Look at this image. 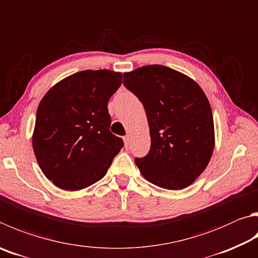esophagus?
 <instances>
[{
	"label": "esophagus",
	"mask_w": 258,
	"mask_h": 258,
	"mask_svg": "<svg viewBox=\"0 0 258 258\" xmlns=\"http://www.w3.org/2000/svg\"><path fill=\"white\" fill-rule=\"evenodd\" d=\"M124 143H125V147L128 148V145H130V137H128V135L124 137Z\"/></svg>",
	"instance_id": "obj_1"
}]
</instances>
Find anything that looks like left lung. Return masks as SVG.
<instances>
[{
  "instance_id": "8db88e82",
  "label": "left lung",
  "mask_w": 258,
  "mask_h": 258,
  "mask_svg": "<svg viewBox=\"0 0 258 258\" xmlns=\"http://www.w3.org/2000/svg\"><path fill=\"white\" fill-rule=\"evenodd\" d=\"M124 86L147 113L151 148L135 158L145 179L161 188L182 189L207 168L214 149V124L202 89L185 74L163 65L124 73Z\"/></svg>"
}]
</instances>
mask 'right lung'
<instances>
[{"instance_id": "right-lung-1", "label": "right lung", "mask_w": 258, "mask_h": 258, "mask_svg": "<svg viewBox=\"0 0 258 258\" xmlns=\"http://www.w3.org/2000/svg\"><path fill=\"white\" fill-rule=\"evenodd\" d=\"M121 73L86 70L63 79L37 109L32 148L44 175L65 190H79L106 175L124 147L110 132L108 101Z\"/></svg>"}]
</instances>
